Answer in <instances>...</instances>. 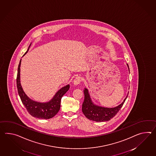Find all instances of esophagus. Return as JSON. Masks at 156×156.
Masks as SVG:
<instances>
[{"mask_svg": "<svg viewBox=\"0 0 156 156\" xmlns=\"http://www.w3.org/2000/svg\"><path fill=\"white\" fill-rule=\"evenodd\" d=\"M81 81H82L81 77H80V76H76V78L74 80L73 84H74V86H77V85H78V84L80 83Z\"/></svg>", "mask_w": 156, "mask_h": 156, "instance_id": "1", "label": "esophagus"}]
</instances>
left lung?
<instances>
[{"label": "left lung", "instance_id": "obj_1", "mask_svg": "<svg viewBox=\"0 0 156 156\" xmlns=\"http://www.w3.org/2000/svg\"><path fill=\"white\" fill-rule=\"evenodd\" d=\"M127 66L129 70L128 64ZM84 100L82 104V109L83 114L86 116L87 119L97 122L108 121L111 120L112 118H114L122 108L128 96V94L124 101L118 106L113 108H108L94 105L92 101L91 100L88 90L87 88H84Z\"/></svg>", "mask_w": 156, "mask_h": 156}]
</instances>
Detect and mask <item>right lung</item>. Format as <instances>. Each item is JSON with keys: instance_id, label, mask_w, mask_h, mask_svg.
I'll list each match as a JSON object with an SVG mask.
<instances>
[{"instance_id": "right-lung-1", "label": "right lung", "mask_w": 156, "mask_h": 156, "mask_svg": "<svg viewBox=\"0 0 156 156\" xmlns=\"http://www.w3.org/2000/svg\"><path fill=\"white\" fill-rule=\"evenodd\" d=\"M29 46L27 51L23 55L27 52L31 46ZM21 59L18 67L17 76V87L19 96L21 98L22 104L24 105L28 113L32 116L42 119H48L52 118L60 110L61 99L64 94L69 89V84L63 87L56 93L52 99L48 102L41 103L32 100L24 93L21 86L20 81V66Z\"/></svg>"}]
</instances>
